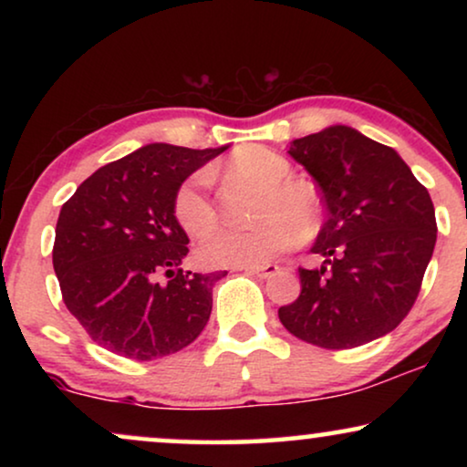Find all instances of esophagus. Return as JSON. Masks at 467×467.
Masks as SVG:
<instances>
[{"label":"esophagus","mask_w":467,"mask_h":467,"mask_svg":"<svg viewBox=\"0 0 467 467\" xmlns=\"http://www.w3.org/2000/svg\"><path fill=\"white\" fill-rule=\"evenodd\" d=\"M248 274H254V276L259 278H270V276H276L280 272V267L276 264H261V265H248L244 267Z\"/></svg>","instance_id":"esophagus-1"}]
</instances>
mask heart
I'll return each mask as SVG.
<instances>
[{
    "label": "heart",
    "mask_w": 467,
    "mask_h": 467,
    "mask_svg": "<svg viewBox=\"0 0 467 467\" xmlns=\"http://www.w3.org/2000/svg\"><path fill=\"white\" fill-rule=\"evenodd\" d=\"M227 168L264 184L259 200V225L248 229L221 227L197 248L206 267H248L267 264L274 254L310 238L321 227V195L308 181L291 176L289 159L261 144L242 146L229 157ZM206 174H193L176 189L174 216L189 235H203L216 223L206 191Z\"/></svg>",
    "instance_id": "obj_1"
}]
</instances>
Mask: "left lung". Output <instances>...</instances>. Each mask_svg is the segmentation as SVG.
<instances>
[{"label":"left lung","instance_id":"obj_1","mask_svg":"<svg viewBox=\"0 0 467 467\" xmlns=\"http://www.w3.org/2000/svg\"><path fill=\"white\" fill-rule=\"evenodd\" d=\"M286 152L315 178L327 221L310 248L323 265L299 270L302 293L278 308L280 323L323 348L382 337L410 312L436 246L430 193L391 146L348 125L293 140Z\"/></svg>","mask_w":467,"mask_h":467}]
</instances>
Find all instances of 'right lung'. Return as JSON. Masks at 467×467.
Returning <instances> with one entry per match:
<instances>
[{"mask_svg": "<svg viewBox=\"0 0 467 467\" xmlns=\"http://www.w3.org/2000/svg\"><path fill=\"white\" fill-rule=\"evenodd\" d=\"M227 149L146 144L93 171L63 203L55 274L67 310L99 347L150 361L189 347L206 327L213 286L227 272H182L189 238L174 195Z\"/></svg>", "mask_w": 467, "mask_h": 467, "instance_id": "1", "label": "right lung"}]
</instances>
